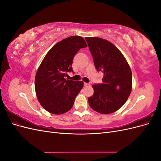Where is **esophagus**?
<instances>
[{"mask_svg":"<svg viewBox=\"0 0 161 161\" xmlns=\"http://www.w3.org/2000/svg\"><path fill=\"white\" fill-rule=\"evenodd\" d=\"M89 83H86V82H84V86H89Z\"/></svg>","mask_w":161,"mask_h":161,"instance_id":"34e87169","label":"esophagus"}]
</instances>
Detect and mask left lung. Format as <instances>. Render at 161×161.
I'll return each instance as SVG.
<instances>
[{
  "mask_svg": "<svg viewBox=\"0 0 161 161\" xmlns=\"http://www.w3.org/2000/svg\"><path fill=\"white\" fill-rule=\"evenodd\" d=\"M97 70L103 73L101 84L92 85L94 94L88 101L91 108L102 114L118 110L129 97L132 87L131 71L121 52L108 40L86 37Z\"/></svg>",
  "mask_w": 161,
  "mask_h": 161,
  "instance_id": "obj_1",
  "label": "left lung"
}]
</instances>
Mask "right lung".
Returning <instances> with one entry per match:
<instances>
[{
    "label": "right lung",
    "mask_w": 161,
    "mask_h": 161,
    "mask_svg": "<svg viewBox=\"0 0 161 161\" xmlns=\"http://www.w3.org/2000/svg\"><path fill=\"white\" fill-rule=\"evenodd\" d=\"M86 46L82 37L71 36L57 43L43 58L36 75L35 89L39 102L50 113L60 115L72 108L84 83L65 76L73 72L72 60L76 53Z\"/></svg>",
    "instance_id": "obj_1"
}]
</instances>
